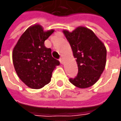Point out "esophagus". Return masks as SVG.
<instances>
[{
  "instance_id": "1",
  "label": "esophagus",
  "mask_w": 121,
  "mask_h": 121,
  "mask_svg": "<svg viewBox=\"0 0 121 121\" xmlns=\"http://www.w3.org/2000/svg\"><path fill=\"white\" fill-rule=\"evenodd\" d=\"M60 61L61 64H63L64 63V59L62 57H61L60 59Z\"/></svg>"
}]
</instances>
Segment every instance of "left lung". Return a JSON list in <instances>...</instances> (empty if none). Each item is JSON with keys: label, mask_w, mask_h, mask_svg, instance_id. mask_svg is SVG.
<instances>
[{"label": "left lung", "mask_w": 121, "mask_h": 121, "mask_svg": "<svg viewBox=\"0 0 121 121\" xmlns=\"http://www.w3.org/2000/svg\"><path fill=\"white\" fill-rule=\"evenodd\" d=\"M63 33L70 44L78 67V75L69 81L81 89L89 87L101 77L106 65L107 49L91 30L79 26Z\"/></svg>", "instance_id": "obj_1"}]
</instances>
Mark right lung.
Here are the masks:
<instances>
[{"mask_svg": "<svg viewBox=\"0 0 121 121\" xmlns=\"http://www.w3.org/2000/svg\"><path fill=\"white\" fill-rule=\"evenodd\" d=\"M54 30L44 31L40 24L30 26L22 34L12 51V61L18 76L32 89H41L51 81L52 72L60 61L44 46Z\"/></svg>", "mask_w": 121, "mask_h": 121, "instance_id": "obj_1", "label": "right lung"}]
</instances>
